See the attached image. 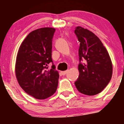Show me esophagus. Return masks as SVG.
I'll return each instance as SVG.
<instances>
[{
	"instance_id": "34e87169",
	"label": "esophagus",
	"mask_w": 124,
	"mask_h": 124,
	"mask_svg": "<svg viewBox=\"0 0 124 124\" xmlns=\"http://www.w3.org/2000/svg\"><path fill=\"white\" fill-rule=\"evenodd\" d=\"M68 70H66V71H63V72H61V73H62V75H63V76H65L66 74L68 73Z\"/></svg>"
}]
</instances>
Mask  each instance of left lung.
Masks as SVG:
<instances>
[{"label": "left lung", "mask_w": 124, "mask_h": 124, "mask_svg": "<svg viewBox=\"0 0 124 124\" xmlns=\"http://www.w3.org/2000/svg\"><path fill=\"white\" fill-rule=\"evenodd\" d=\"M75 33L80 42L79 76L75 85L84 94H97L111 79L112 66L108 52L100 39L89 30L77 27Z\"/></svg>", "instance_id": "8db88e82"}]
</instances>
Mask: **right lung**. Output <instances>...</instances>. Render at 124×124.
<instances>
[{
	"label": "right lung",
	"mask_w": 124,
	"mask_h": 124,
	"mask_svg": "<svg viewBox=\"0 0 124 124\" xmlns=\"http://www.w3.org/2000/svg\"><path fill=\"white\" fill-rule=\"evenodd\" d=\"M55 30L41 28L32 31L21 44L16 63L20 86L37 99H45L56 91L59 75L52 59V43ZM52 62L51 69L47 70Z\"/></svg>",
	"instance_id": "1"
}]
</instances>
